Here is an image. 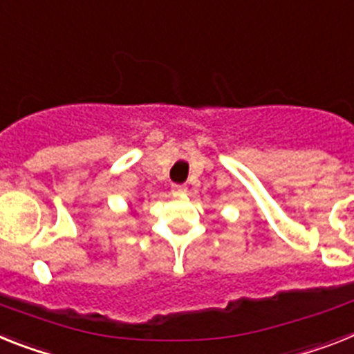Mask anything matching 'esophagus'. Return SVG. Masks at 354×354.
<instances>
[{
    "label": "esophagus",
    "mask_w": 354,
    "mask_h": 354,
    "mask_svg": "<svg viewBox=\"0 0 354 354\" xmlns=\"http://www.w3.org/2000/svg\"><path fill=\"white\" fill-rule=\"evenodd\" d=\"M171 192L174 196H185L187 194V187L185 185H172Z\"/></svg>",
    "instance_id": "obj_1"
}]
</instances>
